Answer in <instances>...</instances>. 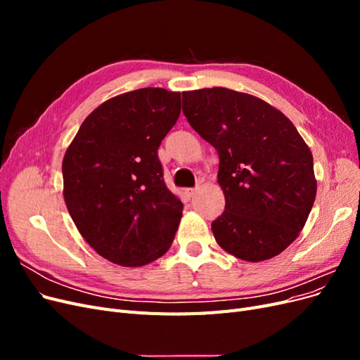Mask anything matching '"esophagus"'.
Here are the masks:
<instances>
[{
    "mask_svg": "<svg viewBox=\"0 0 360 360\" xmlns=\"http://www.w3.org/2000/svg\"><path fill=\"white\" fill-rule=\"evenodd\" d=\"M183 193H184V197L191 200V198L193 197V195L197 193V189H184V191H183Z\"/></svg>",
    "mask_w": 360,
    "mask_h": 360,
    "instance_id": "1",
    "label": "esophagus"
}]
</instances>
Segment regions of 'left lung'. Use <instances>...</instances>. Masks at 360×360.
<instances>
[{
    "label": "left lung",
    "mask_w": 360,
    "mask_h": 360,
    "mask_svg": "<svg viewBox=\"0 0 360 360\" xmlns=\"http://www.w3.org/2000/svg\"><path fill=\"white\" fill-rule=\"evenodd\" d=\"M183 114L219 155L225 210L212 231L228 254L279 255L307 224L317 193L309 147L275 106L224 86L183 91Z\"/></svg>",
    "instance_id": "1"
}]
</instances>
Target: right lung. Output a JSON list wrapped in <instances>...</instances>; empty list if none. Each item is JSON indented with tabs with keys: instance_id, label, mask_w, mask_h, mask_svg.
<instances>
[{
	"instance_id": "1",
	"label": "right lung",
	"mask_w": 360,
	"mask_h": 360,
	"mask_svg": "<svg viewBox=\"0 0 360 360\" xmlns=\"http://www.w3.org/2000/svg\"><path fill=\"white\" fill-rule=\"evenodd\" d=\"M180 115V93L139 89L84 120L63 159L64 201L97 254L146 266L169 249L183 204L163 181L158 148Z\"/></svg>"
}]
</instances>
